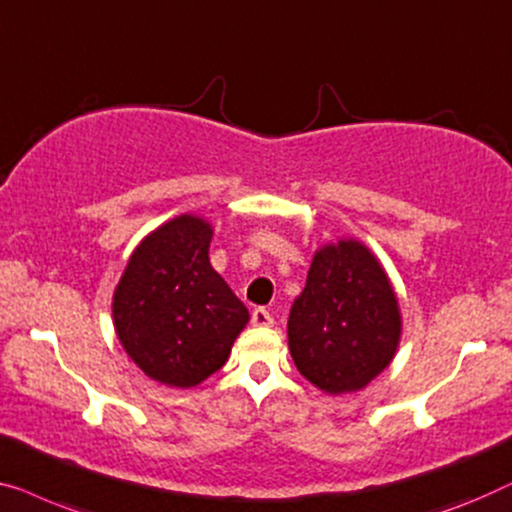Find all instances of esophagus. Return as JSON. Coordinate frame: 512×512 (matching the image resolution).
Returning <instances> with one entry per match:
<instances>
[{
    "mask_svg": "<svg viewBox=\"0 0 512 512\" xmlns=\"http://www.w3.org/2000/svg\"><path fill=\"white\" fill-rule=\"evenodd\" d=\"M253 325L255 327H271L273 325L271 313L266 311V308H255V311H253Z\"/></svg>",
    "mask_w": 512,
    "mask_h": 512,
    "instance_id": "esophagus-1",
    "label": "esophagus"
}]
</instances>
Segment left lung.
Returning <instances> with one entry per match:
<instances>
[{
	"mask_svg": "<svg viewBox=\"0 0 512 512\" xmlns=\"http://www.w3.org/2000/svg\"><path fill=\"white\" fill-rule=\"evenodd\" d=\"M401 308L385 266L357 239L315 250L304 292L287 320V345L301 376L320 392H359L392 364Z\"/></svg>",
	"mask_w": 512,
	"mask_h": 512,
	"instance_id": "obj_1",
	"label": "left lung"
}]
</instances>
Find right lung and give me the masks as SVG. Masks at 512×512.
Listing matches in <instances>:
<instances>
[{"mask_svg": "<svg viewBox=\"0 0 512 512\" xmlns=\"http://www.w3.org/2000/svg\"><path fill=\"white\" fill-rule=\"evenodd\" d=\"M213 225L181 213L141 239L113 292L122 350L155 383L190 390L222 369L250 313L211 266Z\"/></svg>", "mask_w": 512, "mask_h": 512, "instance_id": "add662e5", "label": "right lung"}]
</instances>
